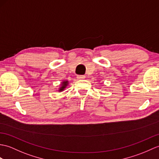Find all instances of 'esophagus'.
<instances>
[{
	"mask_svg": "<svg viewBox=\"0 0 159 159\" xmlns=\"http://www.w3.org/2000/svg\"><path fill=\"white\" fill-rule=\"evenodd\" d=\"M77 79H85V76H84V75H79V76H77Z\"/></svg>",
	"mask_w": 159,
	"mask_h": 159,
	"instance_id": "esophagus-1",
	"label": "esophagus"
}]
</instances>
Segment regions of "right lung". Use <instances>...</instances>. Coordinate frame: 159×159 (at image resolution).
Listing matches in <instances>:
<instances>
[{
    "label": "right lung",
    "instance_id": "obj_1",
    "mask_svg": "<svg viewBox=\"0 0 159 159\" xmlns=\"http://www.w3.org/2000/svg\"><path fill=\"white\" fill-rule=\"evenodd\" d=\"M68 84V81H64V82L62 83V87H60V91H62L63 89H64V88L66 87V85Z\"/></svg>",
    "mask_w": 159,
    "mask_h": 159
}]
</instances>
